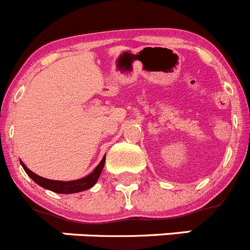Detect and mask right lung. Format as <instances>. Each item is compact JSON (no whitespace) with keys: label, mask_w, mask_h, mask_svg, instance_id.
Returning a JSON list of instances; mask_svg holds the SVG:
<instances>
[{"label":"right lung","mask_w":250,"mask_h":250,"mask_svg":"<svg viewBox=\"0 0 250 250\" xmlns=\"http://www.w3.org/2000/svg\"><path fill=\"white\" fill-rule=\"evenodd\" d=\"M104 162H105V157H103V159L101 161V163L98 164L96 169L88 174L84 178L77 179V181H71V182H61V181H52V179H46L42 178L40 175L35 174L33 172H31L28 168L24 166L23 163L21 162L22 167H23L24 172L28 174L31 179L36 182L38 186H41L42 188H46L48 190H52V192L56 193H62V194H71V193H77V192H82V190H86L92 188V187L96 184V182L98 181L100 178L101 172H102L103 167H104Z\"/></svg>","instance_id":"1"}]
</instances>
